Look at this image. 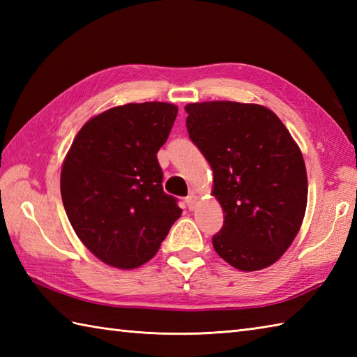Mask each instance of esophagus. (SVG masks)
<instances>
[{
  "mask_svg": "<svg viewBox=\"0 0 357 357\" xmlns=\"http://www.w3.org/2000/svg\"><path fill=\"white\" fill-rule=\"evenodd\" d=\"M196 202H198V198H196L195 193H190L185 198V204H187L188 210H195L196 208Z\"/></svg>",
  "mask_w": 357,
  "mask_h": 357,
  "instance_id": "obj_1",
  "label": "esophagus"
}]
</instances>
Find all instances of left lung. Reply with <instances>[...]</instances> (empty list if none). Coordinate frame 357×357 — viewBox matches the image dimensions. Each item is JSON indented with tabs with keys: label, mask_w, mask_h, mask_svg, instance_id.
<instances>
[{
	"label": "left lung",
	"mask_w": 357,
	"mask_h": 357,
	"mask_svg": "<svg viewBox=\"0 0 357 357\" xmlns=\"http://www.w3.org/2000/svg\"><path fill=\"white\" fill-rule=\"evenodd\" d=\"M188 136L213 170L224 225L211 242L242 271L270 267L291 245L307 208L301 149L275 113L259 104L185 105Z\"/></svg>",
	"instance_id": "1"
}]
</instances>
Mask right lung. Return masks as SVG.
<instances>
[{
  "label": "right lung",
  "instance_id": "obj_1",
  "mask_svg": "<svg viewBox=\"0 0 357 357\" xmlns=\"http://www.w3.org/2000/svg\"><path fill=\"white\" fill-rule=\"evenodd\" d=\"M178 115L169 102L126 104L89 119L61 169V198L77 236L123 270L146 264L183 213L162 190L156 153Z\"/></svg>",
  "mask_w": 357,
  "mask_h": 357
}]
</instances>
